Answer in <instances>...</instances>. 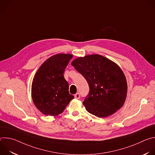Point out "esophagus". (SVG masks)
<instances>
[{
    "mask_svg": "<svg viewBox=\"0 0 155 155\" xmlns=\"http://www.w3.org/2000/svg\"><path fill=\"white\" fill-rule=\"evenodd\" d=\"M74 97H75V99H80V94H79V93H77V94H75V96H74Z\"/></svg>",
    "mask_w": 155,
    "mask_h": 155,
    "instance_id": "obj_1",
    "label": "esophagus"
}]
</instances>
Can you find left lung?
Wrapping results in <instances>:
<instances>
[{"label":"left lung","mask_w":155,"mask_h":155,"mask_svg":"<svg viewBox=\"0 0 155 155\" xmlns=\"http://www.w3.org/2000/svg\"><path fill=\"white\" fill-rule=\"evenodd\" d=\"M71 64L89 84V95L83 102L88 112L105 118L123 107L127 85L123 72L115 62L100 54H90L76 58Z\"/></svg>","instance_id":"1"}]
</instances>
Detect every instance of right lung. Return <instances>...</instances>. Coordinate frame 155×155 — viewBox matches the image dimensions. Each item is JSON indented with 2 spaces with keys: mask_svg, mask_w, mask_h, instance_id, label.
I'll use <instances>...</instances> for the list:
<instances>
[{
  "mask_svg": "<svg viewBox=\"0 0 155 155\" xmlns=\"http://www.w3.org/2000/svg\"><path fill=\"white\" fill-rule=\"evenodd\" d=\"M72 57L71 54H54L37 71L32 80L31 94L34 105L43 114H61L74 98L69 94L68 82L64 77L65 69Z\"/></svg>",
  "mask_w": 155,
  "mask_h": 155,
  "instance_id": "add662e5",
  "label": "right lung"
}]
</instances>
